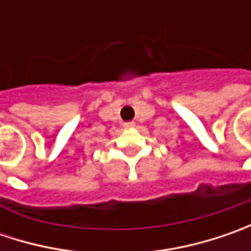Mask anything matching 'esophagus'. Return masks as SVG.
Wrapping results in <instances>:
<instances>
[{"mask_svg": "<svg viewBox=\"0 0 251 251\" xmlns=\"http://www.w3.org/2000/svg\"><path fill=\"white\" fill-rule=\"evenodd\" d=\"M135 124H134V121H127V123H124V127L126 128H132Z\"/></svg>", "mask_w": 251, "mask_h": 251, "instance_id": "obj_1", "label": "esophagus"}]
</instances>
